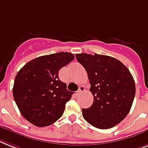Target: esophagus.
Segmentation results:
<instances>
[{"label": "esophagus", "mask_w": 148, "mask_h": 148, "mask_svg": "<svg viewBox=\"0 0 148 148\" xmlns=\"http://www.w3.org/2000/svg\"><path fill=\"white\" fill-rule=\"evenodd\" d=\"M85 90V87L84 86H80L79 87V90H77V94H80L81 93H83L84 91Z\"/></svg>", "instance_id": "obj_1"}]
</instances>
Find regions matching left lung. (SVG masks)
<instances>
[{"mask_svg":"<svg viewBox=\"0 0 148 148\" xmlns=\"http://www.w3.org/2000/svg\"><path fill=\"white\" fill-rule=\"evenodd\" d=\"M90 83L93 103L82 109L83 117L99 129L111 128L124 119L135 96V84L129 70L122 62L107 55L77 54Z\"/></svg>","mask_w":148,"mask_h":148,"instance_id":"obj_1","label":"left lung"}]
</instances>
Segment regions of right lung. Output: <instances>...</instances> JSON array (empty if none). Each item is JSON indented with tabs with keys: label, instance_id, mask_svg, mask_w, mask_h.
<instances>
[{
	"label": "right lung",
	"instance_id": "obj_1",
	"mask_svg": "<svg viewBox=\"0 0 148 148\" xmlns=\"http://www.w3.org/2000/svg\"><path fill=\"white\" fill-rule=\"evenodd\" d=\"M74 58L70 52L43 55L31 60L19 71L13 95L20 113L28 122L45 127L62 117L73 92L59 80L58 72Z\"/></svg>",
	"mask_w": 148,
	"mask_h": 148
}]
</instances>
